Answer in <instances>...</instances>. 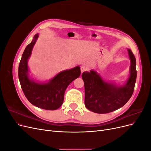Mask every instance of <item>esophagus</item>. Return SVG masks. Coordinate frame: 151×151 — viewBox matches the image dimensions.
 <instances>
[{
  "mask_svg": "<svg viewBox=\"0 0 151 151\" xmlns=\"http://www.w3.org/2000/svg\"><path fill=\"white\" fill-rule=\"evenodd\" d=\"M81 73H83L84 72L88 70V68H87V67H86L85 65H82L81 67Z\"/></svg>",
  "mask_w": 151,
  "mask_h": 151,
  "instance_id": "34e87169",
  "label": "esophagus"
}]
</instances>
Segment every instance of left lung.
<instances>
[{
    "label": "left lung",
    "instance_id": "1",
    "mask_svg": "<svg viewBox=\"0 0 151 151\" xmlns=\"http://www.w3.org/2000/svg\"><path fill=\"white\" fill-rule=\"evenodd\" d=\"M131 60L130 75L127 83L117 87L104 82L96 72H83L85 106L96 113H107L120 108L127 103L134 93L137 78L136 60L131 50L128 49Z\"/></svg>",
    "mask_w": 151,
    "mask_h": 151
}]
</instances>
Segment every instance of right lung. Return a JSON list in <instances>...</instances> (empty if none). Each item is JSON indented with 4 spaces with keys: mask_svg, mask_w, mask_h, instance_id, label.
<instances>
[{
    "mask_svg": "<svg viewBox=\"0 0 151 151\" xmlns=\"http://www.w3.org/2000/svg\"><path fill=\"white\" fill-rule=\"evenodd\" d=\"M38 38L27 46L22 53L19 65L18 76L22 91L28 101L35 106L47 110H55L61 106L64 99L65 91L72 82L81 74L79 67L62 72L47 84H38L29 79L27 62Z\"/></svg>",
    "mask_w": 151,
    "mask_h": 151,
    "instance_id": "add662e5",
    "label": "right lung"
}]
</instances>
